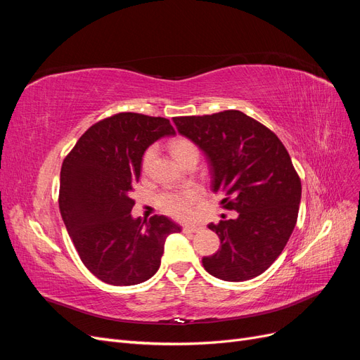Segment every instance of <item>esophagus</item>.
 I'll list each match as a JSON object with an SVG mask.
<instances>
[{
	"instance_id": "esophagus-1",
	"label": "esophagus",
	"mask_w": 360,
	"mask_h": 360,
	"mask_svg": "<svg viewBox=\"0 0 360 360\" xmlns=\"http://www.w3.org/2000/svg\"><path fill=\"white\" fill-rule=\"evenodd\" d=\"M200 230H202V226H200V225H184L183 226L184 233H198Z\"/></svg>"
}]
</instances>
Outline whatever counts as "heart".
<instances>
[{
  "label": "heart",
  "mask_w": 360,
  "mask_h": 360,
  "mask_svg": "<svg viewBox=\"0 0 360 360\" xmlns=\"http://www.w3.org/2000/svg\"><path fill=\"white\" fill-rule=\"evenodd\" d=\"M169 147L174 158H176L180 163H184L189 159H198V147L193 141L188 138L174 139ZM151 155H153V148H148L143 158L144 168H147ZM202 193L204 192L200 186H188L180 191L162 192L156 200V204L165 214L174 217V219L183 221L192 216L193 207L195 204L200 202V200L202 198Z\"/></svg>",
  "instance_id": "heart-1"
}]
</instances>
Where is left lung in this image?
Segmentation results:
<instances>
[{
	"instance_id": "1",
	"label": "left lung",
	"mask_w": 360,
	"mask_h": 360,
	"mask_svg": "<svg viewBox=\"0 0 360 360\" xmlns=\"http://www.w3.org/2000/svg\"><path fill=\"white\" fill-rule=\"evenodd\" d=\"M172 120L209 159L212 191L225 197L224 209L238 213L209 225L221 246L202 258L204 269L231 282L261 275L297 222L302 183L287 148L269 127L237 110Z\"/></svg>"
}]
</instances>
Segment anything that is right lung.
Returning <instances> with one entry per match:
<instances>
[{"instance_id": "1", "label": "right lung", "mask_w": 360, "mask_h": 360, "mask_svg": "<svg viewBox=\"0 0 360 360\" xmlns=\"http://www.w3.org/2000/svg\"><path fill=\"white\" fill-rule=\"evenodd\" d=\"M176 135L168 118L120 112L94 123L63 160L58 204L84 266L111 285L153 276L165 238L181 228L167 216L134 219L130 191L148 146Z\"/></svg>"}]
</instances>
